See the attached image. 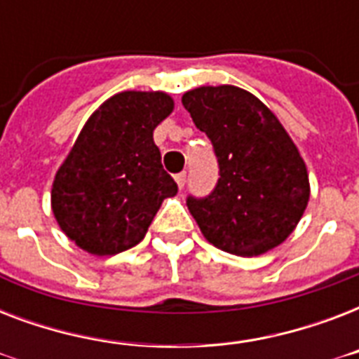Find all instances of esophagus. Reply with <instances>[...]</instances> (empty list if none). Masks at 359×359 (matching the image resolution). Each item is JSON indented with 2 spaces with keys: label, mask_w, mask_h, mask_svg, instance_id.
Segmentation results:
<instances>
[{
  "label": "esophagus",
  "mask_w": 359,
  "mask_h": 359,
  "mask_svg": "<svg viewBox=\"0 0 359 359\" xmlns=\"http://www.w3.org/2000/svg\"><path fill=\"white\" fill-rule=\"evenodd\" d=\"M175 182H177V186H179L180 190L184 188V184H186V173H184V171H182V173H179V175H175Z\"/></svg>",
  "instance_id": "obj_1"
}]
</instances>
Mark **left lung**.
Segmentation results:
<instances>
[{
    "label": "left lung",
    "mask_w": 359,
    "mask_h": 359,
    "mask_svg": "<svg viewBox=\"0 0 359 359\" xmlns=\"http://www.w3.org/2000/svg\"><path fill=\"white\" fill-rule=\"evenodd\" d=\"M182 106L212 141L219 163L212 194L186 201L203 236L238 257L283 244L309 201L306 162L283 124L255 95L235 86L186 91Z\"/></svg>",
    "instance_id": "obj_1"
}]
</instances>
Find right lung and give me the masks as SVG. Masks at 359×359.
Wrapping results in <instances>:
<instances>
[{"label":"right lung","mask_w":359,"mask_h":359,"mask_svg":"<svg viewBox=\"0 0 359 359\" xmlns=\"http://www.w3.org/2000/svg\"><path fill=\"white\" fill-rule=\"evenodd\" d=\"M175 108L162 91H123L87 119L52 184V212L91 255H115L145 238L177 182L162 168L152 132Z\"/></svg>","instance_id":"right-lung-1"}]
</instances>
